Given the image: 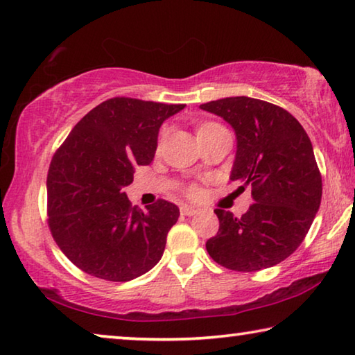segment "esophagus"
Instances as JSON below:
<instances>
[{"label": "esophagus", "instance_id": "1", "mask_svg": "<svg viewBox=\"0 0 355 355\" xmlns=\"http://www.w3.org/2000/svg\"><path fill=\"white\" fill-rule=\"evenodd\" d=\"M180 211H182V214H184V216H194L196 213H199V209H197L196 207H191V205H183L182 208H180Z\"/></svg>", "mask_w": 355, "mask_h": 355}]
</instances>
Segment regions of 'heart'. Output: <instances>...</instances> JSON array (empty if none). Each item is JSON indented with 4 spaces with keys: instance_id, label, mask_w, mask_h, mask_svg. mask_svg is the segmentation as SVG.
Here are the masks:
<instances>
[{
    "instance_id": "heart-1",
    "label": "heart",
    "mask_w": 355,
    "mask_h": 355,
    "mask_svg": "<svg viewBox=\"0 0 355 355\" xmlns=\"http://www.w3.org/2000/svg\"><path fill=\"white\" fill-rule=\"evenodd\" d=\"M211 125H214V123H205V125H202V127H199V130L207 128V127H211ZM186 192H188L191 197H196V196H199V188H197V186H194V184H191V186H188V189H186Z\"/></svg>"
}]
</instances>
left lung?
Wrapping results in <instances>:
<instances>
[{"label": "left lung", "instance_id": "obj_1", "mask_svg": "<svg viewBox=\"0 0 355 355\" xmlns=\"http://www.w3.org/2000/svg\"><path fill=\"white\" fill-rule=\"evenodd\" d=\"M236 133L230 180L252 186L254 203L241 218L214 209L218 235L207 241L213 260L232 271L254 272L290 257L310 230L322 196L313 147L284 107L250 97H228L200 105Z\"/></svg>", "mask_w": 355, "mask_h": 355}]
</instances>
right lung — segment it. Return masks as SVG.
Listing matches in <instances>:
<instances>
[{"label": "right lung", "instance_id": "obj_1", "mask_svg": "<svg viewBox=\"0 0 355 355\" xmlns=\"http://www.w3.org/2000/svg\"><path fill=\"white\" fill-rule=\"evenodd\" d=\"M183 107L114 97L89 111L56 150L46 177L48 227L81 271L128 282L161 260L178 207L158 199L142 211L123 188L136 166L152 163L161 123Z\"/></svg>", "mask_w": 355, "mask_h": 355}]
</instances>
